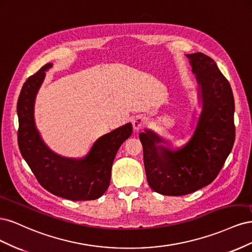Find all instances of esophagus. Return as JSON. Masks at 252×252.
<instances>
[{
  "label": "esophagus",
  "instance_id": "1",
  "mask_svg": "<svg viewBox=\"0 0 252 252\" xmlns=\"http://www.w3.org/2000/svg\"><path fill=\"white\" fill-rule=\"evenodd\" d=\"M147 124V121H146V119L145 118H143V117H140V116H138V117H135L134 118V120H133V123H132V125H133V129L135 131H140L141 129Z\"/></svg>",
  "mask_w": 252,
  "mask_h": 252
}]
</instances>
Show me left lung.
<instances>
[{
	"instance_id": "obj_1",
	"label": "left lung",
	"mask_w": 252,
	"mask_h": 252,
	"mask_svg": "<svg viewBox=\"0 0 252 252\" xmlns=\"http://www.w3.org/2000/svg\"><path fill=\"white\" fill-rule=\"evenodd\" d=\"M199 84L202 112L184 147H164L151 130L140 133L144 166L152 190L164 195H185L217 178L233 147L234 98L229 82L215 61L202 52L186 55Z\"/></svg>"
}]
</instances>
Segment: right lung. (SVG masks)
I'll return each mask as SVG.
<instances>
[{"instance_id":"obj_1","label":"right lung","mask_w":252,"mask_h":252,"mask_svg":"<svg viewBox=\"0 0 252 252\" xmlns=\"http://www.w3.org/2000/svg\"><path fill=\"white\" fill-rule=\"evenodd\" d=\"M51 66H43L22 87L17 106L21 155L41 186L52 194L71 201L98 199L109 186L113 159L131 135L132 126L128 123L104 134L83 158H64L51 151L41 139L33 118L35 95Z\"/></svg>"}]
</instances>
